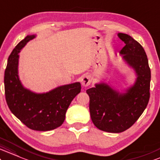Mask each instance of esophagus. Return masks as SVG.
Returning <instances> with one entry per match:
<instances>
[{
  "instance_id": "34e87169",
  "label": "esophagus",
  "mask_w": 160,
  "mask_h": 160,
  "mask_svg": "<svg viewBox=\"0 0 160 160\" xmlns=\"http://www.w3.org/2000/svg\"><path fill=\"white\" fill-rule=\"evenodd\" d=\"M92 82V78L91 77L88 75H85L82 77V84L84 86V87H88L90 84H91Z\"/></svg>"
}]
</instances>
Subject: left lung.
I'll list each match as a JSON object with an SVG mask.
<instances>
[{
  "instance_id": "obj_1",
  "label": "left lung",
  "mask_w": 160,
  "mask_h": 160,
  "mask_svg": "<svg viewBox=\"0 0 160 160\" xmlns=\"http://www.w3.org/2000/svg\"><path fill=\"white\" fill-rule=\"evenodd\" d=\"M118 37L126 44L120 53L136 72V83L122 94L104 83L86 91L90 97L93 124L100 130L114 133L127 130L143 113L149 102L151 78L147 54L142 45L126 33H118Z\"/></svg>"
}]
</instances>
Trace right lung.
<instances>
[{"label": "right lung", "instance_id": "add662e5", "mask_svg": "<svg viewBox=\"0 0 160 160\" xmlns=\"http://www.w3.org/2000/svg\"><path fill=\"white\" fill-rule=\"evenodd\" d=\"M34 37V35L27 36L9 56L4 72L6 101L11 112L28 128L37 131L52 130L63 123L67 108L80 93L81 84L61 86L42 94L23 88L18 76V54Z\"/></svg>", "mask_w": 160, "mask_h": 160}]
</instances>
